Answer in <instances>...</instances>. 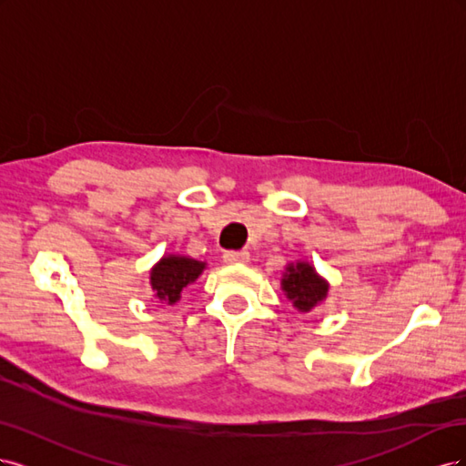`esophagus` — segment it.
Instances as JSON below:
<instances>
[{
  "label": "esophagus",
  "mask_w": 466,
  "mask_h": 466,
  "mask_svg": "<svg viewBox=\"0 0 466 466\" xmlns=\"http://www.w3.org/2000/svg\"><path fill=\"white\" fill-rule=\"evenodd\" d=\"M223 262H228V264H245V262H248V252L247 250H228L223 255Z\"/></svg>",
  "instance_id": "34e87169"
}]
</instances>
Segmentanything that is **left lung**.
<instances>
[{
  "mask_svg": "<svg viewBox=\"0 0 466 466\" xmlns=\"http://www.w3.org/2000/svg\"><path fill=\"white\" fill-rule=\"evenodd\" d=\"M281 289L295 309H299L301 313H309L327 299L329 281L320 278L311 264L299 260L286 266Z\"/></svg>",
  "mask_w": 466,
  "mask_h": 466,
  "instance_id": "obj_1",
  "label": "left lung"
}]
</instances>
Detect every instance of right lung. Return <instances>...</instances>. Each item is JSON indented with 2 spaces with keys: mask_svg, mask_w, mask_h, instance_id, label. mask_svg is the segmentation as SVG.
Returning <instances> with one entry per match:
<instances>
[{
  "mask_svg": "<svg viewBox=\"0 0 466 466\" xmlns=\"http://www.w3.org/2000/svg\"><path fill=\"white\" fill-rule=\"evenodd\" d=\"M204 268L206 262L194 260L190 257H163L151 268L149 274V284L155 291V298L159 301H165L167 305H175L180 299L182 289L198 279V276L204 272Z\"/></svg>",
  "mask_w": 466,
  "mask_h": 466,
  "instance_id": "add662e5",
  "label": "right lung"
}]
</instances>
